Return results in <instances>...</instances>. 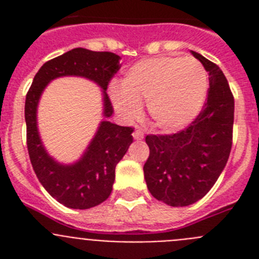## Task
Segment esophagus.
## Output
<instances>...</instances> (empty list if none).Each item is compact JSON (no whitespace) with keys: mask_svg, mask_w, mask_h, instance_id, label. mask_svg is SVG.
<instances>
[{"mask_svg":"<svg viewBox=\"0 0 259 259\" xmlns=\"http://www.w3.org/2000/svg\"><path fill=\"white\" fill-rule=\"evenodd\" d=\"M134 139L135 140H143L144 139V132L141 128H136L134 132Z\"/></svg>","mask_w":259,"mask_h":259,"instance_id":"esophagus-1","label":"esophagus"}]
</instances>
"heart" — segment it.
I'll return each instance as SVG.
<instances>
[{"label":"heart","instance_id":"obj_1","mask_svg":"<svg viewBox=\"0 0 259 259\" xmlns=\"http://www.w3.org/2000/svg\"><path fill=\"white\" fill-rule=\"evenodd\" d=\"M207 93V75L193 58L154 57L125 71L119 89L110 92L116 113L125 120L140 114L146 102L150 122L162 131L184 128L201 111Z\"/></svg>","mask_w":259,"mask_h":259}]
</instances>
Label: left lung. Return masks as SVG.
Segmentation results:
<instances>
[{"mask_svg":"<svg viewBox=\"0 0 259 259\" xmlns=\"http://www.w3.org/2000/svg\"><path fill=\"white\" fill-rule=\"evenodd\" d=\"M209 74L207 100L200 115L184 131L148 135L150 154L144 164L148 189L158 201L188 206L218 180L230 157L235 101L223 71L192 50Z\"/></svg>","mask_w":259,"mask_h":259,"instance_id":"8db88e82","label":"left lung"}]
</instances>
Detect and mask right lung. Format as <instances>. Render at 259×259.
Returning <instances> with one entry per match:
<instances>
[{"label":"right lung","instance_id":"right-lung-1","mask_svg":"<svg viewBox=\"0 0 259 259\" xmlns=\"http://www.w3.org/2000/svg\"><path fill=\"white\" fill-rule=\"evenodd\" d=\"M120 57L109 52L75 48L41 66L26 96L24 116L27 148L38 182L48 193L70 209H91L107 200L115 180V166L134 141V128L122 127L104 119L85 152L70 164L56 161L45 149L37 127V106L41 95L52 80L80 76L97 84L102 91L104 116L114 110L106 93L110 79L120 68Z\"/></svg>","mask_w":259,"mask_h":259}]
</instances>
